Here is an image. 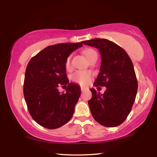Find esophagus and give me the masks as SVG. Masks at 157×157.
<instances>
[{
	"mask_svg": "<svg viewBox=\"0 0 157 157\" xmlns=\"http://www.w3.org/2000/svg\"><path fill=\"white\" fill-rule=\"evenodd\" d=\"M85 89H86V88H85V87H84V86H81V90H82V91H84Z\"/></svg>",
	"mask_w": 157,
	"mask_h": 157,
	"instance_id": "34e87169",
	"label": "esophagus"
}]
</instances>
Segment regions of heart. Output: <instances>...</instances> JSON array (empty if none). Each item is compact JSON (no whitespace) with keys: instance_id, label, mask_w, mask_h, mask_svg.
Masks as SVG:
<instances>
[{"instance_id":"b5f03b06","label":"heart","mask_w":157,"mask_h":157,"mask_svg":"<svg viewBox=\"0 0 157 157\" xmlns=\"http://www.w3.org/2000/svg\"><path fill=\"white\" fill-rule=\"evenodd\" d=\"M83 54L87 59H89V58L92 57L93 55H97L96 52L92 48L85 49L83 51ZM71 66V56H69L66 60V68L68 69ZM92 77V73L90 71H78L75 73H74L71 75V79L73 82L78 83L81 85H86L89 83L91 81Z\"/></svg>"}]
</instances>
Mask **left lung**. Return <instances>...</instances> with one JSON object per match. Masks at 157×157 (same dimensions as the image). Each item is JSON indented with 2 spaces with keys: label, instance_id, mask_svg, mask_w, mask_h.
<instances>
[{
  "label": "left lung",
  "instance_id": "obj_1",
  "mask_svg": "<svg viewBox=\"0 0 157 157\" xmlns=\"http://www.w3.org/2000/svg\"><path fill=\"white\" fill-rule=\"evenodd\" d=\"M82 44L98 49L101 55L100 73L95 86H105L103 94L90 89L88 104L98 123L108 127L120 125L131 111L137 94L138 82L134 65L127 53L105 39H94Z\"/></svg>",
  "mask_w": 157,
  "mask_h": 157
}]
</instances>
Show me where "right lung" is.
<instances>
[{
    "mask_svg": "<svg viewBox=\"0 0 157 157\" xmlns=\"http://www.w3.org/2000/svg\"><path fill=\"white\" fill-rule=\"evenodd\" d=\"M81 43L49 46L32 58L25 70L23 94L31 116L47 129H57L71 120L81 94L78 84L69 83L66 60ZM68 84L59 92L60 85Z\"/></svg>",
    "mask_w": 157,
    "mask_h": 157,
    "instance_id": "add662e5",
    "label": "right lung"
}]
</instances>
